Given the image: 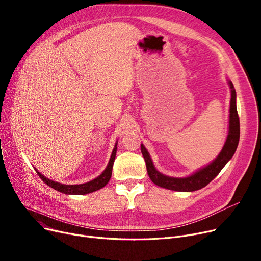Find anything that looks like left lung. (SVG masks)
I'll return each instance as SVG.
<instances>
[{"label":"left lung","mask_w":261,"mask_h":261,"mask_svg":"<svg viewBox=\"0 0 261 261\" xmlns=\"http://www.w3.org/2000/svg\"><path fill=\"white\" fill-rule=\"evenodd\" d=\"M228 84L231 92L229 107V130L226 142L220 154L210 165L200 169L194 174L187 177H171L162 174L154 168L152 160L150 158L146 148L144 147V145H141V150L146 162L148 175L154 184L163 188L175 191H195L201 189L215 179L219 172L225 166V164L234 155L239 143L240 122L236 107V91L231 84V81H228Z\"/></svg>","instance_id":"8db88e82"}]
</instances>
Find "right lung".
Returning a JSON list of instances; mask_svg holds the SVG:
<instances>
[{
	"instance_id": "right-lung-1",
	"label": "right lung",
	"mask_w": 261,
	"mask_h": 261,
	"mask_svg": "<svg viewBox=\"0 0 261 261\" xmlns=\"http://www.w3.org/2000/svg\"><path fill=\"white\" fill-rule=\"evenodd\" d=\"M116 146H117V143L115 144L111 159H110L109 164H108L107 168L105 169V171L99 176L96 177V179H94V180H92L88 183H85V184L64 185V184L57 183V182H54V181H50V180L46 179L44 175H42L37 170H36V172L41 177V180H42L45 184H47L48 186H50L54 189L60 191V193H63V194H66V195H86V194H90V193H93V191H96V190L102 188L103 186H106L108 184V182L110 181V179H111L112 168H113V164H114V160H115V155H116V149H117Z\"/></svg>"
}]
</instances>
